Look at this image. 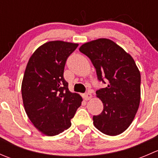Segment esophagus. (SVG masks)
<instances>
[{
    "mask_svg": "<svg viewBox=\"0 0 158 158\" xmlns=\"http://www.w3.org/2000/svg\"><path fill=\"white\" fill-rule=\"evenodd\" d=\"M92 98V94L89 93V92H87V93L84 94V99H85V101H88V100L91 99Z\"/></svg>",
    "mask_w": 158,
    "mask_h": 158,
    "instance_id": "1",
    "label": "esophagus"
}]
</instances>
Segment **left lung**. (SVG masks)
Masks as SVG:
<instances>
[{"label":"left lung","mask_w":158,"mask_h":158,"mask_svg":"<svg viewBox=\"0 0 158 158\" xmlns=\"http://www.w3.org/2000/svg\"><path fill=\"white\" fill-rule=\"evenodd\" d=\"M79 51L89 57L99 81L108 85L96 92L103 111L93 116L95 127L115 136L125 131L135 117L141 100V74L131 56L114 41L99 38L82 44Z\"/></svg>","instance_id":"1"}]
</instances>
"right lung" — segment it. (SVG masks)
Masks as SVG:
<instances>
[{
    "label": "right lung",
    "mask_w": 158,
    "mask_h": 158,
    "mask_svg": "<svg viewBox=\"0 0 158 158\" xmlns=\"http://www.w3.org/2000/svg\"><path fill=\"white\" fill-rule=\"evenodd\" d=\"M78 46L49 41L34 51L27 65L21 85L23 106L35 128L47 136L69 128L82 104L81 95L70 92L63 78L66 60Z\"/></svg>",
    "instance_id": "right-lung-1"
}]
</instances>
